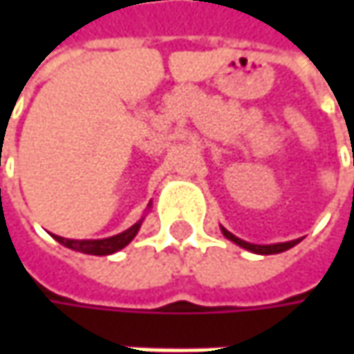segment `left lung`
<instances>
[{"mask_svg":"<svg viewBox=\"0 0 354 354\" xmlns=\"http://www.w3.org/2000/svg\"><path fill=\"white\" fill-rule=\"evenodd\" d=\"M221 230H223V234H225L228 240H232L234 244L238 246H242V248H246V250L254 252V254H279V252H286L293 248L297 242H301L299 238L297 240H290V242H278V244H250V242H246V240H240L238 236H234L232 232H228L226 228L221 226Z\"/></svg>","mask_w":354,"mask_h":354,"instance_id":"obj_1","label":"left lung"}]
</instances>
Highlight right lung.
I'll return each instance as SVG.
<instances>
[{
  "label": "right lung",
  "mask_w": 354,
  "mask_h": 354,
  "mask_svg": "<svg viewBox=\"0 0 354 354\" xmlns=\"http://www.w3.org/2000/svg\"><path fill=\"white\" fill-rule=\"evenodd\" d=\"M142 223L143 218L142 221H138L133 226H129L128 230L116 234V236L102 238V240H71V238L57 236V234H53V238H55L57 242H61L62 246L71 248V250L82 252V254H92V256H108V254H114V252L126 248L129 242L136 238Z\"/></svg>",
  "instance_id": "right-lung-1"
}]
</instances>
